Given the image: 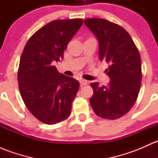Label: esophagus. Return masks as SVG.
<instances>
[{"mask_svg":"<svg viewBox=\"0 0 158 158\" xmlns=\"http://www.w3.org/2000/svg\"><path fill=\"white\" fill-rule=\"evenodd\" d=\"M79 82H80L81 85H85L88 84V82H87L86 80H85V79H80V81H79Z\"/></svg>","mask_w":158,"mask_h":158,"instance_id":"esophagus-1","label":"esophagus"}]
</instances>
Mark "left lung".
Listing matches in <instances>:
<instances>
[{"label": "left lung", "mask_w": 158, "mask_h": 158, "mask_svg": "<svg viewBox=\"0 0 158 158\" xmlns=\"http://www.w3.org/2000/svg\"><path fill=\"white\" fill-rule=\"evenodd\" d=\"M84 23L98 39L99 60L109 65L106 72L111 79L107 85L90 84L93 89L91 106L102 118H119L138 98L142 79L139 51L120 25L101 18L85 19Z\"/></svg>", "instance_id": "left-lung-1"}]
</instances>
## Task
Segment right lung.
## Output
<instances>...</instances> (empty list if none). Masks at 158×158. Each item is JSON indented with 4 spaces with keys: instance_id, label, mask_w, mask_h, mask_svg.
<instances>
[{
    "instance_id": "obj_1",
    "label": "right lung",
    "mask_w": 158,
    "mask_h": 158,
    "mask_svg": "<svg viewBox=\"0 0 158 158\" xmlns=\"http://www.w3.org/2000/svg\"><path fill=\"white\" fill-rule=\"evenodd\" d=\"M82 23V19L49 22L32 35L21 54L17 72L20 95L30 113L47 125L63 122L71 114L79 82L53 65L63 58Z\"/></svg>"
}]
</instances>
